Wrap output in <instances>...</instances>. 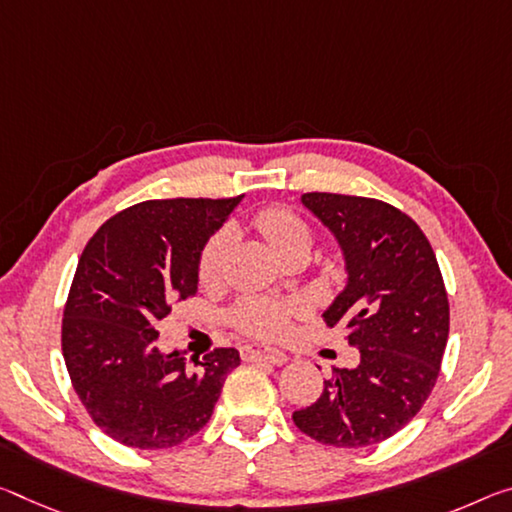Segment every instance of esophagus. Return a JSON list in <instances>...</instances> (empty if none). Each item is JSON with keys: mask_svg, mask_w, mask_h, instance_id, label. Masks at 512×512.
Wrapping results in <instances>:
<instances>
[{"mask_svg": "<svg viewBox=\"0 0 512 512\" xmlns=\"http://www.w3.org/2000/svg\"><path fill=\"white\" fill-rule=\"evenodd\" d=\"M241 358L246 362H269L275 364V367H282L289 358L287 353L278 351V348H266V346H259V344H248L241 348Z\"/></svg>", "mask_w": 512, "mask_h": 512, "instance_id": "obj_1", "label": "esophagus"}]
</instances>
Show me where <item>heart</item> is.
Returning a JSON list of instances; mask_svg holds the SVG:
<instances>
[{
	"label": "heart",
	"instance_id": "b5f03b06",
	"mask_svg": "<svg viewBox=\"0 0 512 512\" xmlns=\"http://www.w3.org/2000/svg\"><path fill=\"white\" fill-rule=\"evenodd\" d=\"M253 223L262 237L278 250V253L289 259L296 255L310 257L314 234L312 227L307 225L305 218H300L296 212L287 207H264L253 216ZM230 232L221 230L205 243L198 264V275L205 285H212L221 278L223 262L230 248ZM294 314V307L280 300L266 298H246L234 307L232 321L239 330L248 332L255 337L275 339L282 337L289 330V319Z\"/></svg>",
	"mask_w": 512,
	"mask_h": 512
}]
</instances>
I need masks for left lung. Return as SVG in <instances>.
Here are the masks:
<instances>
[{
	"instance_id": "8db88e82",
	"label": "left lung",
	"mask_w": 512,
	"mask_h": 512,
	"mask_svg": "<svg viewBox=\"0 0 512 512\" xmlns=\"http://www.w3.org/2000/svg\"><path fill=\"white\" fill-rule=\"evenodd\" d=\"M303 205L335 234L346 287L323 312L360 348L355 369H335L310 408L294 412L312 440L358 449L399 433L440 376L449 339V298L426 234L376 198L305 193Z\"/></svg>"
}]
</instances>
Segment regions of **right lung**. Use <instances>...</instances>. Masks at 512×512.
Returning a JSON list of instances; mask_svg holds the SVG:
<instances>
[{
	"label": "right lung",
	"mask_w": 512,
	"mask_h": 512,
	"mask_svg": "<svg viewBox=\"0 0 512 512\" xmlns=\"http://www.w3.org/2000/svg\"><path fill=\"white\" fill-rule=\"evenodd\" d=\"M239 198L145 200L111 216L79 257L63 310L72 387L100 431L132 449H168L212 417L237 348L186 362L157 346V323L198 291L209 237Z\"/></svg>",
	"instance_id": "add662e5"
}]
</instances>
